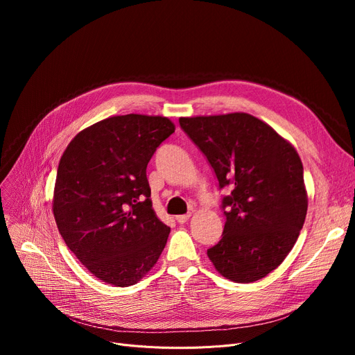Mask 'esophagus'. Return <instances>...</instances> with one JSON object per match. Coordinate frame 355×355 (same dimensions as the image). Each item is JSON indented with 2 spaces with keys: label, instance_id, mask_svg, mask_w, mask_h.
Masks as SVG:
<instances>
[{
  "label": "esophagus",
  "instance_id": "obj_1",
  "mask_svg": "<svg viewBox=\"0 0 355 355\" xmlns=\"http://www.w3.org/2000/svg\"><path fill=\"white\" fill-rule=\"evenodd\" d=\"M191 217V214H180V216H175V220L180 223V225H184V223H187L189 218Z\"/></svg>",
  "mask_w": 355,
  "mask_h": 355
}]
</instances>
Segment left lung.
I'll return each mask as SVG.
<instances>
[{
  "label": "left lung",
  "instance_id": "obj_1",
  "mask_svg": "<svg viewBox=\"0 0 355 355\" xmlns=\"http://www.w3.org/2000/svg\"><path fill=\"white\" fill-rule=\"evenodd\" d=\"M180 125L207 157L218 187L233 189L223 197L225 230L209 259L236 284L259 281L284 262L305 223L300 155L272 126L245 112L180 118Z\"/></svg>",
  "mask_w": 355,
  "mask_h": 355
}]
</instances>
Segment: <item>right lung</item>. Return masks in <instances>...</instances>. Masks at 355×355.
Here are the masks:
<instances>
[{"instance_id":"right-lung-1","label":"right lung","mask_w":355,"mask_h":355,"mask_svg":"<svg viewBox=\"0 0 355 355\" xmlns=\"http://www.w3.org/2000/svg\"><path fill=\"white\" fill-rule=\"evenodd\" d=\"M174 130L165 116H110L80 130L60 158L55 225L80 263L105 284L135 285L166 245L170 227L153 209L146 165Z\"/></svg>"}]
</instances>
